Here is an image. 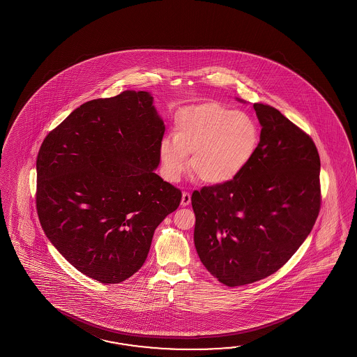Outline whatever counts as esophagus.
I'll list each match as a JSON object with an SVG mask.
<instances>
[{
  "label": "esophagus",
  "mask_w": 357,
  "mask_h": 357,
  "mask_svg": "<svg viewBox=\"0 0 357 357\" xmlns=\"http://www.w3.org/2000/svg\"><path fill=\"white\" fill-rule=\"evenodd\" d=\"M190 202H191V195H190L189 192H186V191H183V192H182V197H181L182 206H186V205H189Z\"/></svg>",
  "instance_id": "1"
}]
</instances>
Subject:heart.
<instances>
[{
	"instance_id": "heart-1",
	"label": "heart",
	"mask_w": 357,
	"mask_h": 357,
	"mask_svg": "<svg viewBox=\"0 0 357 357\" xmlns=\"http://www.w3.org/2000/svg\"><path fill=\"white\" fill-rule=\"evenodd\" d=\"M258 143V125L243 111L215 103L188 107L176 114L175 137L160 140V172L178 181L191 154L190 169L202 181L227 183L248 166Z\"/></svg>"
}]
</instances>
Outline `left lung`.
Returning a JSON list of instances; mask_svg holds the SVG:
<instances>
[{"instance_id":"obj_1","label":"left lung","mask_w":357,"mask_h":357,"mask_svg":"<svg viewBox=\"0 0 357 357\" xmlns=\"http://www.w3.org/2000/svg\"><path fill=\"white\" fill-rule=\"evenodd\" d=\"M252 107L261 131L248 166L232 181L205 186L191 197L197 255L229 287L260 281L284 266L320 209L314 142L273 107Z\"/></svg>"}]
</instances>
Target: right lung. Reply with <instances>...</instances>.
Instances as JSON below:
<instances>
[{
	"label": "right lung",
	"mask_w": 357,
	"mask_h": 357,
	"mask_svg": "<svg viewBox=\"0 0 357 357\" xmlns=\"http://www.w3.org/2000/svg\"><path fill=\"white\" fill-rule=\"evenodd\" d=\"M165 123L149 91L77 107L37 157V212L48 240L79 272L120 283L144 264L155 228L181 191L154 172Z\"/></svg>",
	"instance_id": "obj_1"
}]
</instances>
